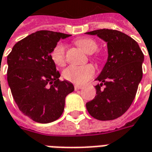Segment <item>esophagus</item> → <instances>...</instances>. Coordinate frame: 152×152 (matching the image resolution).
Returning a JSON list of instances; mask_svg holds the SVG:
<instances>
[{"mask_svg": "<svg viewBox=\"0 0 152 152\" xmlns=\"http://www.w3.org/2000/svg\"><path fill=\"white\" fill-rule=\"evenodd\" d=\"M74 88H75V89H76V90H78V89H82V88H83V86H78V85H76V86H74Z\"/></svg>", "mask_w": 152, "mask_h": 152, "instance_id": "obj_1", "label": "esophagus"}]
</instances>
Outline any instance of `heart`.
<instances>
[{
	"label": "heart",
	"instance_id": "obj_1",
	"mask_svg": "<svg viewBox=\"0 0 152 152\" xmlns=\"http://www.w3.org/2000/svg\"><path fill=\"white\" fill-rule=\"evenodd\" d=\"M87 53H94L98 50V44L91 38H81L76 41ZM51 58L53 63L58 66H63L65 64V46L62 43L57 44L51 53ZM95 73V69L93 65L88 64L85 66L72 65L64 70L63 77L71 82L75 84H84L89 80Z\"/></svg>",
	"mask_w": 152,
	"mask_h": 152
}]
</instances>
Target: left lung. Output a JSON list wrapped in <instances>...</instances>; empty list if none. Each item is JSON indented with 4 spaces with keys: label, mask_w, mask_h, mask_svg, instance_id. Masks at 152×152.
I'll return each mask as SVG.
<instances>
[{
    "label": "left lung",
    "mask_w": 152,
    "mask_h": 152,
    "mask_svg": "<svg viewBox=\"0 0 152 152\" xmlns=\"http://www.w3.org/2000/svg\"><path fill=\"white\" fill-rule=\"evenodd\" d=\"M86 34L99 37L107 45V59L95 79L99 81L97 95L86 103V108L97 120H115L129 108L135 98L142 78L143 53L133 38L121 31L100 29Z\"/></svg>",
    "instance_id": "1"
}]
</instances>
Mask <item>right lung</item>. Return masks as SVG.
Wrapping results in <instances>:
<instances>
[{"label": "right lung", "instance_id": "add662e5", "mask_svg": "<svg viewBox=\"0 0 152 152\" xmlns=\"http://www.w3.org/2000/svg\"><path fill=\"white\" fill-rule=\"evenodd\" d=\"M71 35L38 31L15 44L7 57V80L22 113L46 124L63 114L65 99L74 91L72 83L60 81L51 53L61 39Z\"/></svg>", "mask_w": 152, "mask_h": 152}]
</instances>
